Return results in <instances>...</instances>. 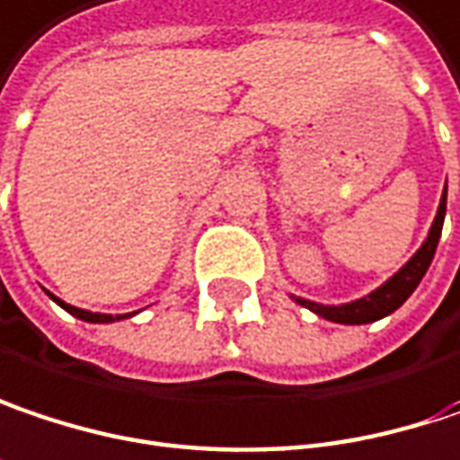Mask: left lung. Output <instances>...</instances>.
I'll return each instance as SVG.
<instances>
[{
	"mask_svg": "<svg viewBox=\"0 0 460 460\" xmlns=\"http://www.w3.org/2000/svg\"><path fill=\"white\" fill-rule=\"evenodd\" d=\"M445 202H447V187L442 191V199H439L438 216H435V224L427 234L424 244L416 250V255L400 269V271L387 279L382 287H376L371 295L353 300V303H345V305H321L314 300H303V297H295L303 308L314 311L315 315L326 318V321H334V323H371V321H379L385 315L395 314L397 308L413 295V289L419 287V281L424 279V273L429 269L432 258H435V250H438L439 234H442V221H445Z\"/></svg>",
	"mask_w": 460,
	"mask_h": 460,
	"instance_id": "left-lung-1",
	"label": "left lung"
}]
</instances>
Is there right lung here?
<instances>
[{
  "label": "right lung",
  "mask_w": 460,
  "mask_h": 460,
  "mask_svg": "<svg viewBox=\"0 0 460 460\" xmlns=\"http://www.w3.org/2000/svg\"><path fill=\"white\" fill-rule=\"evenodd\" d=\"M60 308H65L70 315H75V318H81V321H89V323H112V321H120V318H128V315L134 314H123V315H110V314H92V311H84V308H75V305H67L65 300L60 297H55V295H49Z\"/></svg>",
  "instance_id": "obj_1"
}]
</instances>
